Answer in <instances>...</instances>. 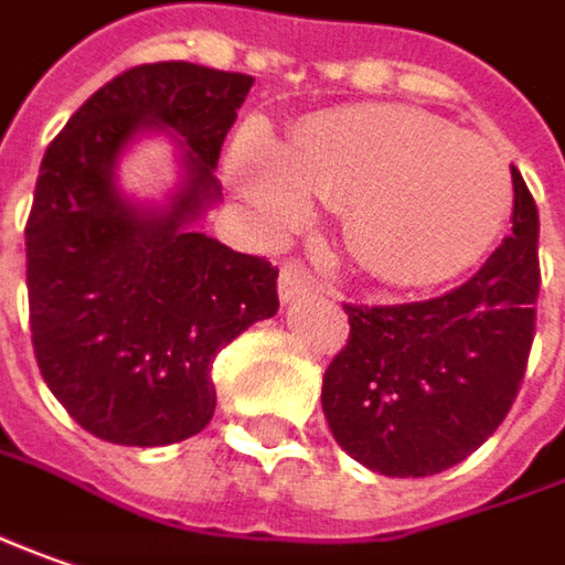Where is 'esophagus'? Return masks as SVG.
I'll return each mask as SVG.
<instances>
[{"label": "esophagus", "instance_id": "esophagus-1", "mask_svg": "<svg viewBox=\"0 0 565 565\" xmlns=\"http://www.w3.org/2000/svg\"><path fill=\"white\" fill-rule=\"evenodd\" d=\"M319 290V281L309 275L307 268L300 262H287L281 268V278H278V294H281L284 303H294L300 297H309Z\"/></svg>", "mask_w": 565, "mask_h": 565}]
</instances>
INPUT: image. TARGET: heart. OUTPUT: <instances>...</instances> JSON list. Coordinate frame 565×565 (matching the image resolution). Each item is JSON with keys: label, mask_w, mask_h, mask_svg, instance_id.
I'll return each mask as SVG.
<instances>
[{"label": "heart", "mask_w": 565, "mask_h": 565, "mask_svg": "<svg viewBox=\"0 0 565 565\" xmlns=\"http://www.w3.org/2000/svg\"><path fill=\"white\" fill-rule=\"evenodd\" d=\"M227 180L271 236L294 231L309 199L341 205L356 262L398 287L471 268L512 209V173L497 145L411 107L316 113L284 145L246 126L227 151Z\"/></svg>", "instance_id": "obj_1"}]
</instances>
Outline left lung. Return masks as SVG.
Wrapping results in <instances>:
<instances>
[{"label": "left lung", "mask_w": 565, "mask_h": 565, "mask_svg": "<svg viewBox=\"0 0 565 565\" xmlns=\"http://www.w3.org/2000/svg\"><path fill=\"white\" fill-rule=\"evenodd\" d=\"M512 236L449 294L398 307H344L348 348L322 380L334 443L385 478L465 461L503 424L525 376L537 303V209L512 170Z\"/></svg>", "instance_id": "obj_1"}]
</instances>
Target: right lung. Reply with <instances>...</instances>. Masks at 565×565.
<instances>
[{"instance_id":"right-lung-1","label":"right lung","mask_w":565,"mask_h":565,"mask_svg":"<svg viewBox=\"0 0 565 565\" xmlns=\"http://www.w3.org/2000/svg\"><path fill=\"white\" fill-rule=\"evenodd\" d=\"M249 75L192 62L136 65L90 94L40 163L28 217V303L43 382L97 439L170 446L209 427L211 363L278 312V268L199 231L221 202V145ZM148 135L181 177L138 203L118 160Z\"/></svg>"}]
</instances>
